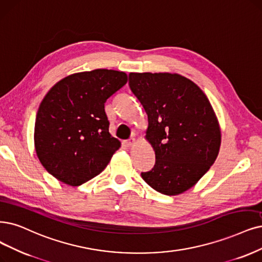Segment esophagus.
I'll return each instance as SVG.
<instances>
[{
  "label": "esophagus",
  "mask_w": 262,
  "mask_h": 262,
  "mask_svg": "<svg viewBox=\"0 0 262 262\" xmlns=\"http://www.w3.org/2000/svg\"><path fill=\"white\" fill-rule=\"evenodd\" d=\"M135 143H136V139H135L134 137L129 138L128 140H125V141H124V144H125L126 147H132V146H134Z\"/></svg>",
  "instance_id": "34e87169"
}]
</instances>
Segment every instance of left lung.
<instances>
[{"instance_id": "1", "label": "left lung", "mask_w": 262, "mask_h": 262, "mask_svg": "<svg viewBox=\"0 0 262 262\" xmlns=\"http://www.w3.org/2000/svg\"><path fill=\"white\" fill-rule=\"evenodd\" d=\"M128 84L148 114L147 139L156 164L142 179L165 195L192 188L216 161L221 133L200 87L171 73H129Z\"/></svg>"}]
</instances>
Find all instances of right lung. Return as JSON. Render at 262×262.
<instances>
[{
	"label": "right lung",
	"mask_w": 262,
	"mask_h": 262,
	"mask_svg": "<svg viewBox=\"0 0 262 262\" xmlns=\"http://www.w3.org/2000/svg\"><path fill=\"white\" fill-rule=\"evenodd\" d=\"M127 83L124 72L97 69L55 84L36 113L34 144L45 169L77 187L106 167L121 142L109 133L104 102Z\"/></svg>",
	"instance_id": "right-lung-1"
}]
</instances>
